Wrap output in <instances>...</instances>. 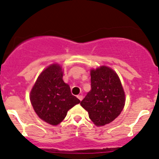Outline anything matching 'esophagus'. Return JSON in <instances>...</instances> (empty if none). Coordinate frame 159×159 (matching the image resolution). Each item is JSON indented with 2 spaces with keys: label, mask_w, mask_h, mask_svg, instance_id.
Wrapping results in <instances>:
<instances>
[{
  "label": "esophagus",
  "mask_w": 159,
  "mask_h": 159,
  "mask_svg": "<svg viewBox=\"0 0 159 159\" xmlns=\"http://www.w3.org/2000/svg\"><path fill=\"white\" fill-rule=\"evenodd\" d=\"M77 97H78V99H79V100H80V101H81V100H82V99H83V96H81V95H79V96H77Z\"/></svg>",
  "instance_id": "esophagus-1"
}]
</instances>
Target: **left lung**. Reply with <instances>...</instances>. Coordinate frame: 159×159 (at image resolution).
<instances>
[{
  "mask_svg": "<svg viewBox=\"0 0 159 159\" xmlns=\"http://www.w3.org/2000/svg\"><path fill=\"white\" fill-rule=\"evenodd\" d=\"M91 90L81 102L97 126L111 123L125 105V93L116 72L107 66L92 69Z\"/></svg>",
  "mask_w": 159,
  "mask_h": 159,
  "instance_id": "left-lung-1",
  "label": "left lung"
}]
</instances>
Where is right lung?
Returning <instances> with one entry per match:
<instances>
[{
	"instance_id": "1",
	"label": "right lung",
	"mask_w": 159,
	"mask_h": 159,
	"mask_svg": "<svg viewBox=\"0 0 159 159\" xmlns=\"http://www.w3.org/2000/svg\"><path fill=\"white\" fill-rule=\"evenodd\" d=\"M30 98L39 117L53 125L61 123L67 111L81 102L71 93L69 86L63 81L62 68L57 64L49 66L40 74Z\"/></svg>"
}]
</instances>
